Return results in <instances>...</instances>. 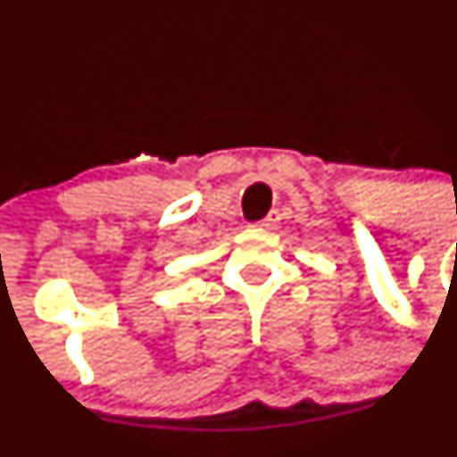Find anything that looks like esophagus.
Wrapping results in <instances>:
<instances>
[{"label":"esophagus","mask_w":457,"mask_h":457,"mask_svg":"<svg viewBox=\"0 0 457 457\" xmlns=\"http://www.w3.org/2000/svg\"><path fill=\"white\" fill-rule=\"evenodd\" d=\"M278 220H281V215H278V211H270V213L266 215V218H263V220H259V222H257V227H262V228H268V230H272V228H277Z\"/></svg>","instance_id":"34e87169"}]
</instances>
